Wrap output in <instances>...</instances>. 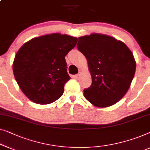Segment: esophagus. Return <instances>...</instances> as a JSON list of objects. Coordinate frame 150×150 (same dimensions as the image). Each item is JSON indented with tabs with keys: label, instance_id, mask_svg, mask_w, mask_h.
Listing matches in <instances>:
<instances>
[{
	"label": "esophagus",
	"instance_id": "obj_1",
	"mask_svg": "<svg viewBox=\"0 0 150 150\" xmlns=\"http://www.w3.org/2000/svg\"><path fill=\"white\" fill-rule=\"evenodd\" d=\"M80 72H79V74H77L76 75H75V79H79L80 78Z\"/></svg>",
	"mask_w": 150,
	"mask_h": 150
}]
</instances>
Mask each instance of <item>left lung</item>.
<instances>
[{
	"instance_id": "obj_1",
	"label": "left lung",
	"mask_w": 150,
	"mask_h": 150,
	"mask_svg": "<svg viewBox=\"0 0 150 150\" xmlns=\"http://www.w3.org/2000/svg\"><path fill=\"white\" fill-rule=\"evenodd\" d=\"M78 49L85 56L92 78L84 96L98 108L111 106L129 90L136 70L133 54L125 43L105 34L80 36Z\"/></svg>"
}]
</instances>
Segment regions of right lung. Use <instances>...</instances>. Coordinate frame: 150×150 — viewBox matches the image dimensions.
Returning <instances> with one entry per match:
<instances>
[{
  "instance_id": "obj_1",
  "label": "right lung",
  "mask_w": 150,
  "mask_h": 150,
  "mask_svg": "<svg viewBox=\"0 0 150 150\" xmlns=\"http://www.w3.org/2000/svg\"><path fill=\"white\" fill-rule=\"evenodd\" d=\"M78 38L53 33L31 39L17 52L13 71L19 88L30 100L45 105L62 97L70 79L65 57Z\"/></svg>"
}]
</instances>
